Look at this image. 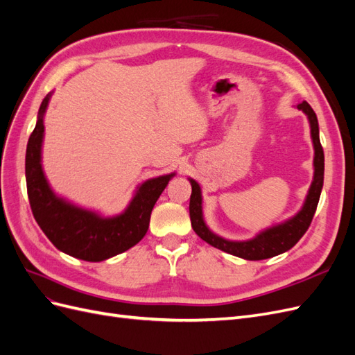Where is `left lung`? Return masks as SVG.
Returning <instances> with one entry per match:
<instances>
[{
    "instance_id": "8db88e82",
    "label": "left lung",
    "mask_w": 355,
    "mask_h": 355,
    "mask_svg": "<svg viewBox=\"0 0 355 355\" xmlns=\"http://www.w3.org/2000/svg\"><path fill=\"white\" fill-rule=\"evenodd\" d=\"M297 110L306 114L308 121L311 125V137H313L314 144V179L313 184L309 187L308 196L302 209L299 210L297 214L288 220L275 225V227L268 228L256 235L254 239L247 241H230L225 240L219 235L213 234L206 222L202 219V198H201V189L200 185L194 179H189L192 192L189 198V218L192 230L201 240L209 243L210 245L216 247V249L227 252L230 254L243 257L247 261H262L268 257L277 256L292 249V247L302 239V235L309 228L311 220L314 218V213L317 210V204L320 200L321 188H323L324 180V153L323 146L320 144V135H318V121L317 115L311 108L308 102H302L297 105Z\"/></svg>"
}]
</instances>
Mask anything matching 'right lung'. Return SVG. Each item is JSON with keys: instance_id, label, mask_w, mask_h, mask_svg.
I'll use <instances>...</instances> for the list:
<instances>
[{"instance_id": "obj_1", "label": "right lung", "mask_w": 355, "mask_h": 355, "mask_svg": "<svg viewBox=\"0 0 355 355\" xmlns=\"http://www.w3.org/2000/svg\"><path fill=\"white\" fill-rule=\"evenodd\" d=\"M50 98L51 93L41 102L38 120L26 146L25 175L32 214L42 232L60 252L87 262L110 259L145 237L155 202L175 173L144 182L127 209L112 218H103L58 197L51 191L41 166L44 137L42 118Z\"/></svg>"}]
</instances>
